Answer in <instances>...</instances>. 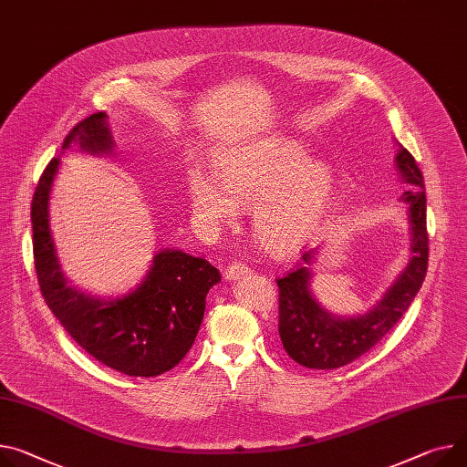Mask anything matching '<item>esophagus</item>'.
Masks as SVG:
<instances>
[{
    "instance_id": "obj_1",
    "label": "esophagus",
    "mask_w": 467,
    "mask_h": 467,
    "mask_svg": "<svg viewBox=\"0 0 467 467\" xmlns=\"http://www.w3.org/2000/svg\"><path fill=\"white\" fill-rule=\"evenodd\" d=\"M250 273V265L248 264H243V262H232L224 273L226 280H237L241 278L243 275H248Z\"/></svg>"
}]
</instances>
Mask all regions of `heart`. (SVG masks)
<instances>
[{
    "instance_id": "heart-1",
    "label": "heart",
    "mask_w": 467,
    "mask_h": 467,
    "mask_svg": "<svg viewBox=\"0 0 467 467\" xmlns=\"http://www.w3.org/2000/svg\"><path fill=\"white\" fill-rule=\"evenodd\" d=\"M217 177L219 183L203 173L191 177L194 213L209 226H224L237 221L239 207H254V235L275 254H292L314 237L337 189L335 170L308 161L301 143L285 138L232 150Z\"/></svg>"
}]
</instances>
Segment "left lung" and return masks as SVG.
<instances>
[{"instance_id":"1","label":"left lung","mask_w":467,"mask_h":467,"mask_svg":"<svg viewBox=\"0 0 467 467\" xmlns=\"http://www.w3.org/2000/svg\"><path fill=\"white\" fill-rule=\"evenodd\" d=\"M397 168L402 182L411 185L402 194L410 211L411 260L376 306L351 317H338L321 308L310 292L308 265L316 258L314 250L303 254L305 264L276 280L282 346L296 363L306 368L333 370L353 363L399 324L420 290L428 267L424 182L413 155L402 146L397 153Z\"/></svg>"}]
</instances>
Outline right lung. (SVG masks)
<instances>
[{
    "mask_svg": "<svg viewBox=\"0 0 467 467\" xmlns=\"http://www.w3.org/2000/svg\"><path fill=\"white\" fill-rule=\"evenodd\" d=\"M77 143L93 155L109 153L114 140L106 114L75 125L63 150ZM59 159L45 168L31 202L33 260L41 294L63 329L102 365L134 378L171 370L189 353L205 310V296L221 273L183 250H159L148 276L118 299H97L67 285L48 226V200Z\"/></svg>",
    "mask_w": 467,
    "mask_h": 467,
    "instance_id": "right-lung-1",
    "label": "right lung"
}]
</instances>
